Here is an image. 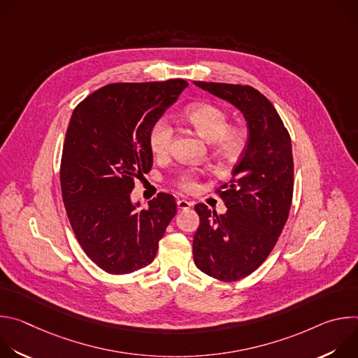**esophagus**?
I'll return each instance as SVG.
<instances>
[{
	"label": "esophagus",
	"mask_w": 358,
	"mask_h": 358,
	"mask_svg": "<svg viewBox=\"0 0 358 358\" xmlns=\"http://www.w3.org/2000/svg\"><path fill=\"white\" fill-rule=\"evenodd\" d=\"M177 207H178V211H185V210H189L192 207V202L187 201V199H178Z\"/></svg>",
	"instance_id": "obj_1"
}]
</instances>
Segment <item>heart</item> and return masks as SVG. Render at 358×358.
<instances>
[{"label": "heart", "instance_id": "obj_1", "mask_svg": "<svg viewBox=\"0 0 358 358\" xmlns=\"http://www.w3.org/2000/svg\"><path fill=\"white\" fill-rule=\"evenodd\" d=\"M185 120L195 131L208 141H213L217 155L224 160H235L241 156L246 145L248 133L241 123H228V113L213 103H195L185 109ZM174 137V127L167 117H160L151 126L148 144L152 155L167 156ZM198 176L192 170H185L178 178V187L182 191H191L196 187Z\"/></svg>", "mask_w": 358, "mask_h": 358}]
</instances>
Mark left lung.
<instances>
[{
    "instance_id": "1",
    "label": "left lung",
    "mask_w": 358,
    "mask_h": 358,
    "mask_svg": "<svg viewBox=\"0 0 358 358\" xmlns=\"http://www.w3.org/2000/svg\"><path fill=\"white\" fill-rule=\"evenodd\" d=\"M228 100L245 116L248 141L238 166L220 194L228 211L194 207L199 227L192 253L196 268L222 282L257 271L275 248L289 218L293 198L292 141L271 100L248 85L194 82Z\"/></svg>"
}]
</instances>
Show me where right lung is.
<instances>
[{"mask_svg":"<svg viewBox=\"0 0 358 358\" xmlns=\"http://www.w3.org/2000/svg\"><path fill=\"white\" fill-rule=\"evenodd\" d=\"M187 86L182 79L110 83L72 113L61 159L62 199L79 245L110 275L150 265L177 214L171 194L159 192L137 210L130 192L152 166L151 126Z\"/></svg>","mask_w":358,"mask_h":358,"instance_id":"obj_1","label":"right lung"}]
</instances>
